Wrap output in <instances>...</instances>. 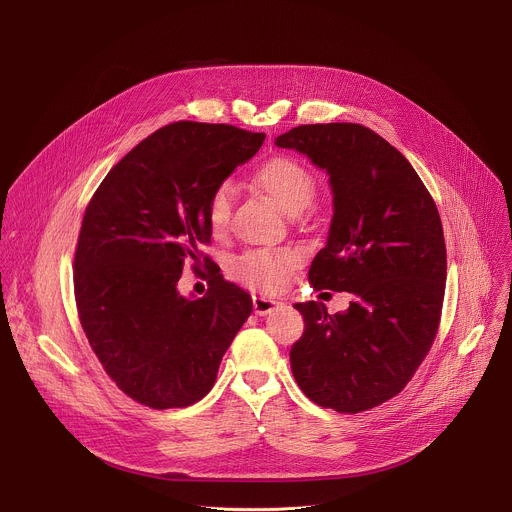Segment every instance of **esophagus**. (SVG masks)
<instances>
[{
    "label": "esophagus",
    "mask_w": 512,
    "mask_h": 512,
    "mask_svg": "<svg viewBox=\"0 0 512 512\" xmlns=\"http://www.w3.org/2000/svg\"><path fill=\"white\" fill-rule=\"evenodd\" d=\"M279 306H281V302H275L271 298H261V296L253 298V310H255L257 316H267V314H271Z\"/></svg>",
    "instance_id": "34e87169"
}]
</instances>
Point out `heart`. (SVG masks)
<instances>
[{
    "instance_id": "obj_1",
    "label": "heart",
    "mask_w": 512,
    "mask_h": 512,
    "mask_svg": "<svg viewBox=\"0 0 512 512\" xmlns=\"http://www.w3.org/2000/svg\"><path fill=\"white\" fill-rule=\"evenodd\" d=\"M253 182L285 212H302L316 196L314 174L298 160L275 156L265 160L253 174ZM206 223L212 235H225L231 221V188L218 184L206 200ZM302 263L298 249H251L239 255L233 265V277L259 294H279L287 287L296 267Z\"/></svg>"
}]
</instances>
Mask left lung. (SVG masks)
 <instances>
[{
	"instance_id": "left-lung-1",
	"label": "left lung",
	"mask_w": 512,
	"mask_h": 512,
	"mask_svg": "<svg viewBox=\"0 0 512 512\" xmlns=\"http://www.w3.org/2000/svg\"><path fill=\"white\" fill-rule=\"evenodd\" d=\"M330 174L334 216L312 261L314 289L348 291V310L296 304L291 371L304 395L360 413L399 395L440 328L446 291L442 218L413 166L360 123L298 125L275 139Z\"/></svg>"
}]
</instances>
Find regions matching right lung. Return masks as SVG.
Returning <instances> with one entry per match:
<instances>
[{
  "instance_id": "add662e5",
  "label": "right lung",
  "mask_w": 512,
  "mask_h": 512,
  "mask_svg": "<svg viewBox=\"0 0 512 512\" xmlns=\"http://www.w3.org/2000/svg\"><path fill=\"white\" fill-rule=\"evenodd\" d=\"M265 135L176 121L139 141L87 204L75 251L81 326L109 379L152 409L188 407L253 312L247 291L211 269L204 299L175 283L188 262L212 267L206 200Z\"/></svg>"
}]
</instances>
